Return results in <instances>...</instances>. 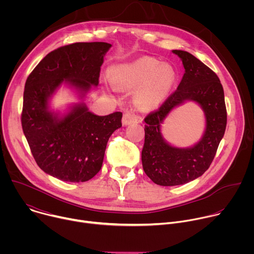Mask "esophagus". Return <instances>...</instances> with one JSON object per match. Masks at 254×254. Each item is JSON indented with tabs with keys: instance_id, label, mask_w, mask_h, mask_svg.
Segmentation results:
<instances>
[{
	"instance_id": "esophagus-1",
	"label": "esophagus",
	"mask_w": 254,
	"mask_h": 254,
	"mask_svg": "<svg viewBox=\"0 0 254 254\" xmlns=\"http://www.w3.org/2000/svg\"><path fill=\"white\" fill-rule=\"evenodd\" d=\"M140 118L133 112L131 111H128V112H126L124 114V117H123V124L124 125H129V124H132V123H136Z\"/></svg>"
}]
</instances>
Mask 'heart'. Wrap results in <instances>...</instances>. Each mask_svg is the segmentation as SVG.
Here are the masks:
<instances>
[{
	"label": "heart",
	"instance_id": "heart-1",
	"mask_svg": "<svg viewBox=\"0 0 254 254\" xmlns=\"http://www.w3.org/2000/svg\"><path fill=\"white\" fill-rule=\"evenodd\" d=\"M114 82L125 88H134L139 105L150 106L160 102L169 92L175 78L173 69L151 57L116 66L112 70Z\"/></svg>",
	"mask_w": 254,
	"mask_h": 254
}]
</instances>
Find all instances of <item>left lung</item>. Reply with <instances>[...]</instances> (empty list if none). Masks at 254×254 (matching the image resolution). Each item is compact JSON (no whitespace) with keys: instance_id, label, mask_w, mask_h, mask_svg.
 <instances>
[{"instance_id":"8db88e82","label":"left lung","mask_w":254,"mask_h":254,"mask_svg":"<svg viewBox=\"0 0 254 254\" xmlns=\"http://www.w3.org/2000/svg\"><path fill=\"white\" fill-rule=\"evenodd\" d=\"M173 52L182 59L184 76L176 91L158 110L144 118L142 168L153 182L160 186L183 185L202 176L216 155L227 124L224 90L219 77L191 53L182 50ZM186 100H194L203 108L206 130L194 147L179 149L162 139L159 125L174 107Z\"/></svg>"}]
</instances>
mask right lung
Returning a JSON list of instances; mask_svg holds the SVG:
<instances>
[{
	"instance_id": "add662e5",
	"label": "right lung",
	"mask_w": 254,
	"mask_h": 254,
	"mask_svg": "<svg viewBox=\"0 0 254 254\" xmlns=\"http://www.w3.org/2000/svg\"><path fill=\"white\" fill-rule=\"evenodd\" d=\"M111 46L80 42L59 47L26 80L21 123L31 153L41 170L65 182H86L99 172L108 138L122 127L123 114L99 117L79 104L57 119L48 111V98L63 81L85 92L97 85Z\"/></svg>"
}]
</instances>
